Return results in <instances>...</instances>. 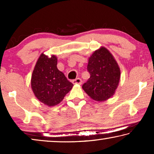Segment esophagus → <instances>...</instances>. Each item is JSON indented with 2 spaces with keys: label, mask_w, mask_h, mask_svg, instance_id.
<instances>
[{
  "label": "esophagus",
  "mask_w": 154,
  "mask_h": 154,
  "mask_svg": "<svg viewBox=\"0 0 154 154\" xmlns=\"http://www.w3.org/2000/svg\"><path fill=\"white\" fill-rule=\"evenodd\" d=\"M72 82L73 84H82V80L81 78H77V79L72 80Z\"/></svg>",
  "instance_id": "obj_1"
}]
</instances>
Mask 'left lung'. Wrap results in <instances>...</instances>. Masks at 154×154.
<instances>
[{
	"label": "left lung",
	"mask_w": 154,
	"mask_h": 154,
	"mask_svg": "<svg viewBox=\"0 0 154 154\" xmlns=\"http://www.w3.org/2000/svg\"><path fill=\"white\" fill-rule=\"evenodd\" d=\"M90 77L82 88L96 101H104L113 95L120 78V69L107 49L101 48L90 56L87 67Z\"/></svg>",
	"instance_id": "left-lung-1"
}]
</instances>
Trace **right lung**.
<instances>
[{
  "instance_id": "obj_1",
  "label": "right lung",
  "mask_w": 154,
  "mask_h": 154,
  "mask_svg": "<svg viewBox=\"0 0 154 154\" xmlns=\"http://www.w3.org/2000/svg\"><path fill=\"white\" fill-rule=\"evenodd\" d=\"M73 84L57 68V58L42 54L31 78V87L38 100L49 106L58 105L72 89Z\"/></svg>"
}]
</instances>
